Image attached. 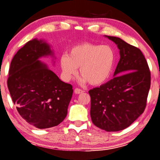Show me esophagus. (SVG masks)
<instances>
[{
	"label": "esophagus",
	"mask_w": 160,
	"mask_h": 160,
	"mask_svg": "<svg viewBox=\"0 0 160 160\" xmlns=\"http://www.w3.org/2000/svg\"><path fill=\"white\" fill-rule=\"evenodd\" d=\"M74 92H75V94H80V93H82V92H83L84 91L83 90H82V89H78V88H76V89H75V90H74Z\"/></svg>",
	"instance_id": "esophagus-1"
}]
</instances>
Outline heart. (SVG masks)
<instances>
[{"label":"heart","mask_w":160,"mask_h":160,"mask_svg":"<svg viewBox=\"0 0 160 160\" xmlns=\"http://www.w3.org/2000/svg\"><path fill=\"white\" fill-rule=\"evenodd\" d=\"M115 63V54L108 45L84 42L72 47L69 54H63L60 59L64 80L69 81L78 74V68L82 75L80 82L94 86L103 85L109 79Z\"/></svg>","instance_id":"b5f03b06"}]
</instances>
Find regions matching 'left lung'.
Wrapping results in <instances>:
<instances>
[{"label":"left lung","instance_id":"left-lung-1","mask_svg":"<svg viewBox=\"0 0 160 160\" xmlns=\"http://www.w3.org/2000/svg\"><path fill=\"white\" fill-rule=\"evenodd\" d=\"M105 36L118 45L120 59L114 78L89 91L90 115L98 128L118 132L130 126L143 112L150 88V71L138 48L120 38Z\"/></svg>","mask_w":160,"mask_h":160}]
</instances>
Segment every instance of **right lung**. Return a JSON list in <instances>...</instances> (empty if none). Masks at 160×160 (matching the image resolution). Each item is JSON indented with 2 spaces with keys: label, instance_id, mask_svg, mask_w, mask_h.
Segmentation results:
<instances>
[{
  "label": "right lung",
  "instance_id": "right-lung-1",
  "mask_svg": "<svg viewBox=\"0 0 160 160\" xmlns=\"http://www.w3.org/2000/svg\"><path fill=\"white\" fill-rule=\"evenodd\" d=\"M53 56L50 45L33 39L14 55L8 87L23 119L38 129L57 126L67 115L72 87L61 80L40 58Z\"/></svg>",
  "mask_w": 160,
  "mask_h": 160
}]
</instances>
